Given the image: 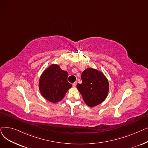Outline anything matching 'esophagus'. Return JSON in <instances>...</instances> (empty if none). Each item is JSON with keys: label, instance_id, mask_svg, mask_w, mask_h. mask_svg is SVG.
<instances>
[{"label": "esophagus", "instance_id": "34e87169", "mask_svg": "<svg viewBox=\"0 0 148 148\" xmlns=\"http://www.w3.org/2000/svg\"><path fill=\"white\" fill-rule=\"evenodd\" d=\"M77 85V82H74V83H73V87H75Z\"/></svg>", "mask_w": 148, "mask_h": 148}]
</instances>
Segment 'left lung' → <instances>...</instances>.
Masks as SVG:
<instances>
[{"label": "left lung", "mask_w": 148, "mask_h": 148, "mask_svg": "<svg viewBox=\"0 0 148 148\" xmlns=\"http://www.w3.org/2000/svg\"><path fill=\"white\" fill-rule=\"evenodd\" d=\"M81 78L82 83H78L77 88L88 106L93 108L105 101L110 85L103 73L96 69L88 68L82 72Z\"/></svg>", "instance_id": "1"}]
</instances>
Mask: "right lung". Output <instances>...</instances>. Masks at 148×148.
<instances>
[{"mask_svg":"<svg viewBox=\"0 0 148 148\" xmlns=\"http://www.w3.org/2000/svg\"><path fill=\"white\" fill-rule=\"evenodd\" d=\"M68 73L57 64H52L41 74L38 88L43 97L56 103L62 100L72 85L67 81Z\"/></svg>","mask_w":148,"mask_h":148,"instance_id":"add662e5","label":"right lung"}]
</instances>
